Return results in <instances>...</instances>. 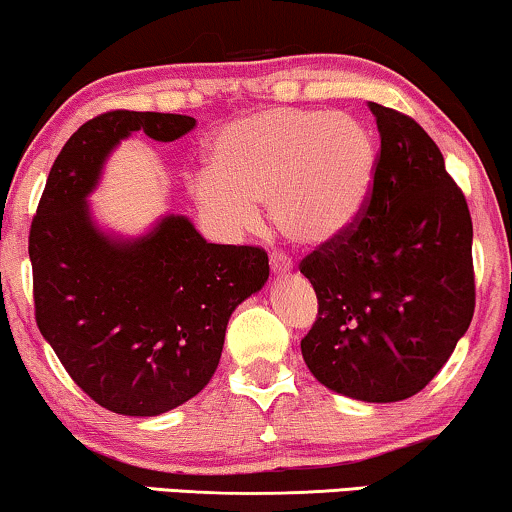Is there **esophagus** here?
Returning a JSON list of instances; mask_svg holds the SVG:
<instances>
[{
    "instance_id": "esophagus-1",
    "label": "esophagus",
    "mask_w": 512,
    "mask_h": 512,
    "mask_svg": "<svg viewBox=\"0 0 512 512\" xmlns=\"http://www.w3.org/2000/svg\"><path fill=\"white\" fill-rule=\"evenodd\" d=\"M269 264H271V274L274 276L293 274V262H290L286 255H281V252H274V255L269 257Z\"/></svg>"
}]
</instances>
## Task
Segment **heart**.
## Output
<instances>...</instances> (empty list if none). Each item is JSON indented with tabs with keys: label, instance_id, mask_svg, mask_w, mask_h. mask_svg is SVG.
Segmentation results:
<instances>
[{
	"label": "heart",
	"instance_id": "obj_1",
	"mask_svg": "<svg viewBox=\"0 0 512 512\" xmlns=\"http://www.w3.org/2000/svg\"><path fill=\"white\" fill-rule=\"evenodd\" d=\"M208 170L191 181L193 203L222 234L271 222L290 243L321 248L345 236L364 212L375 179V144L347 113L267 108L219 129Z\"/></svg>",
	"mask_w": 512,
	"mask_h": 512
}]
</instances>
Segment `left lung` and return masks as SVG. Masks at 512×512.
Returning <instances> with one entry per match:
<instances>
[{"instance_id":"1","label":"left lung","mask_w":512,"mask_h":512,"mask_svg":"<svg viewBox=\"0 0 512 512\" xmlns=\"http://www.w3.org/2000/svg\"><path fill=\"white\" fill-rule=\"evenodd\" d=\"M368 108L380 134L373 191L361 222L302 262L319 297L302 357L328 390L390 404L423 390L468 331L472 222L428 132Z\"/></svg>"}]
</instances>
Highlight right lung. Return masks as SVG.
Segmentation results:
<instances>
[{
    "mask_svg": "<svg viewBox=\"0 0 512 512\" xmlns=\"http://www.w3.org/2000/svg\"><path fill=\"white\" fill-rule=\"evenodd\" d=\"M196 127L177 113L113 111L84 122L51 167L30 229L35 316L70 378L103 409L160 416L196 397L217 371L226 323L260 293L269 257L208 243L186 215L137 236L94 215L108 158L144 132L174 141Z\"/></svg>",
    "mask_w": 512,
    "mask_h": 512,
    "instance_id": "add662e5",
    "label": "right lung"
}]
</instances>
